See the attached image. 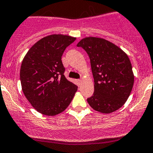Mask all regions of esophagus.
<instances>
[{
	"instance_id": "1",
	"label": "esophagus",
	"mask_w": 153,
	"mask_h": 153,
	"mask_svg": "<svg viewBox=\"0 0 153 153\" xmlns=\"http://www.w3.org/2000/svg\"><path fill=\"white\" fill-rule=\"evenodd\" d=\"M76 81H77V83H78V86H79V85L81 84V79H78V80H76Z\"/></svg>"
}]
</instances>
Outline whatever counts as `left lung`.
<instances>
[{
    "mask_svg": "<svg viewBox=\"0 0 153 153\" xmlns=\"http://www.w3.org/2000/svg\"><path fill=\"white\" fill-rule=\"evenodd\" d=\"M87 53L94 81V91L87 98L95 111L109 114L121 108L129 97L134 76L130 59L113 43L97 37H86L77 45Z\"/></svg>",
    "mask_w": 153,
    "mask_h": 153,
    "instance_id": "obj_1",
    "label": "left lung"
}]
</instances>
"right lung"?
<instances>
[{"mask_svg":"<svg viewBox=\"0 0 153 153\" xmlns=\"http://www.w3.org/2000/svg\"><path fill=\"white\" fill-rule=\"evenodd\" d=\"M75 40L53 34L35 43L24 58L20 68L22 91L32 106L42 114L55 116L64 111L78 89L66 78L62 56Z\"/></svg>","mask_w":153,"mask_h":153,"instance_id":"obj_1","label":"right lung"}]
</instances>
